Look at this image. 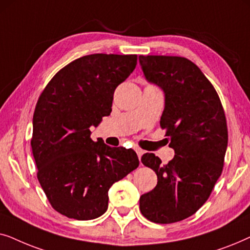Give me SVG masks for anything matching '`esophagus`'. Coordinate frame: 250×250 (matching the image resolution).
I'll list each match as a JSON object with an SVG mask.
<instances>
[{
    "instance_id": "esophagus-1",
    "label": "esophagus",
    "mask_w": 250,
    "mask_h": 250,
    "mask_svg": "<svg viewBox=\"0 0 250 250\" xmlns=\"http://www.w3.org/2000/svg\"><path fill=\"white\" fill-rule=\"evenodd\" d=\"M135 151H136V153H138L139 159H141V157H142L143 153H145V151H143V150H142V149H140V148H136V149H135Z\"/></svg>"
}]
</instances>
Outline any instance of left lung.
I'll use <instances>...</instances> for the list:
<instances>
[{
    "label": "left lung",
    "mask_w": 250,
    "mask_h": 250,
    "mask_svg": "<svg viewBox=\"0 0 250 250\" xmlns=\"http://www.w3.org/2000/svg\"><path fill=\"white\" fill-rule=\"evenodd\" d=\"M139 61L146 80L165 95L160 126L175 152L168 164L153 153L142 156L158 182L140 197V210L155 223H174L196 213L221 176L227 119L214 86L192 61L167 56H140Z\"/></svg>",
    "instance_id": "left-lung-1"
}]
</instances>
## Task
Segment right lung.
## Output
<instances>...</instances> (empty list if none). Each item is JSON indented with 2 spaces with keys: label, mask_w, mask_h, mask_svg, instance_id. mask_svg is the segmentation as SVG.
Segmentation results:
<instances>
[{
  "label": "right lung",
  "mask_w": 250,
  "mask_h": 250,
  "mask_svg": "<svg viewBox=\"0 0 250 250\" xmlns=\"http://www.w3.org/2000/svg\"><path fill=\"white\" fill-rule=\"evenodd\" d=\"M136 60V54L78 58L58 71L40 95L30 141L37 179L51 206L64 216H101L110 187L139 166L133 149L90 138L91 126L110 115L116 87L135 69Z\"/></svg>",
  "instance_id": "1"
}]
</instances>
